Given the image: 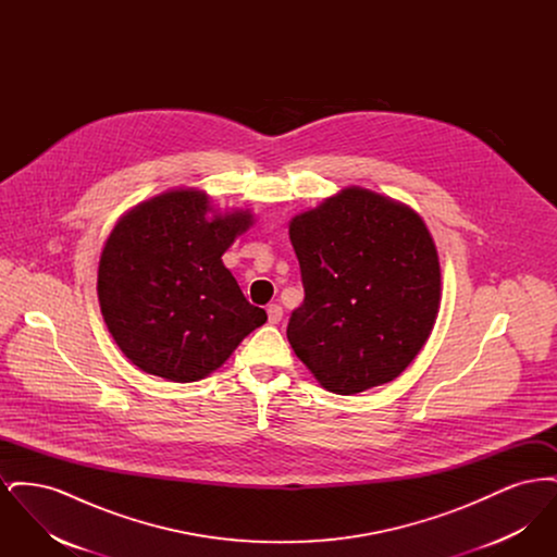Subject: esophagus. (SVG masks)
Returning <instances> with one entry per match:
<instances>
[{
  "label": "esophagus",
  "instance_id": "esophagus-1",
  "mask_svg": "<svg viewBox=\"0 0 557 557\" xmlns=\"http://www.w3.org/2000/svg\"><path fill=\"white\" fill-rule=\"evenodd\" d=\"M267 315H269V323H280L282 315H284V309L280 305H269Z\"/></svg>",
  "mask_w": 557,
  "mask_h": 557
}]
</instances>
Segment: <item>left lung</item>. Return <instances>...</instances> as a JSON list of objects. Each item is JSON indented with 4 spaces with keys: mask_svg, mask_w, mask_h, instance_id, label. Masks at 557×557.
<instances>
[{
    "mask_svg": "<svg viewBox=\"0 0 557 557\" xmlns=\"http://www.w3.org/2000/svg\"><path fill=\"white\" fill-rule=\"evenodd\" d=\"M290 239L305 288L286 330L296 357L336 395L395 380L441 305L438 255L420 214L346 187L294 216Z\"/></svg>",
    "mask_w": 557,
    "mask_h": 557,
    "instance_id": "8db88e82",
    "label": "left lung"
}]
</instances>
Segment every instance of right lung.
<instances>
[{"instance_id":"add662e5","label":"right lung","mask_w":557,"mask_h":557,"mask_svg":"<svg viewBox=\"0 0 557 557\" xmlns=\"http://www.w3.org/2000/svg\"><path fill=\"white\" fill-rule=\"evenodd\" d=\"M209 211L202 191H166L127 212L100 257L98 298L114 343L171 382L202 380L267 321L221 261L252 214Z\"/></svg>"}]
</instances>
